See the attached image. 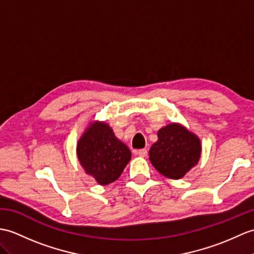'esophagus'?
<instances>
[{
    "instance_id": "obj_1",
    "label": "esophagus",
    "mask_w": 254,
    "mask_h": 254,
    "mask_svg": "<svg viewBox=\"0 0 254 254\" xmlns=\"http://www.w3.org/2000/svg\"><path fill=\"white\" fill-rule=\"evenodd\" d=\"M137 155L139 156V157H147V155H148V151H147V149H139L138 151H137Z\"/></svg>"
}]
</instances>
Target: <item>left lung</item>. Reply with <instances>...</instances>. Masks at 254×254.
<instances>
[{
  "label": "left lung",
  "mask_w": 254,
  "mask_h": 254,
  "mask_svg": "<svg viewBox=\"0 0 254 254\" xmlns=\"http://www.w3.org/2000/svg\"><path fill=\"white\" fill-rule=\"evenodd\" d=\"M201 143L193 133L179 123H171L158 131V140L150 147L152 166L168 179H182L198 163Z\"/></svg>",
  "instance_id": "left-lung-1"
}]
</instances>
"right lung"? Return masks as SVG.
<instances>
[{
  "label": "right lung",
  "instance_id": "1",
  "mask_svg": "<svg viewBox=\"0 0 254 254\" xmlns=\"http://www.w3.org/2000/svg\"><path fill=\"white\" fill-rule=\"evenodd\" d=\"M76 155L87 174L100 185L120 178L131 160L128 147L116 137L107 123L91 122L76 145Z\"/></svg>",
  "mask_w": 254,
  "mask_h": 254
}]
</instances>
